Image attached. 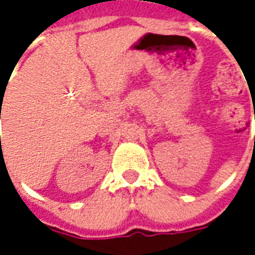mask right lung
<instances>
[{"label": "right lung", "instance_id": "obj_1", "mask_svg": "<svg viewBox=\"0 0 255 255\" xmlns=\"http://www.w3.org/2000/svg\"><path fill=\"white\" fill-rule=\"evenodd\" d=\"M0 119H1V118H0Z\"/></svg>", "mask_w": 255, "mask_h": 255}]
</instances>
